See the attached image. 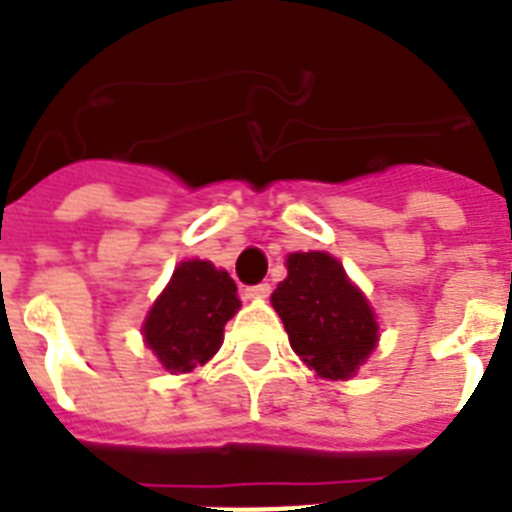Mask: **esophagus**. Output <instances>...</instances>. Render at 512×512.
Wrapping results in <instances>:
<instances>
[{"label":"esophagus","instance_id":"obj_1","mask_svg":"<svg viewBox=\"0 0 512 512\" xmlns=\"http://www.w3.org/2000/svg\"><path fill=\"white\" fill-rule=\"evenodd\" d=\"M270 294V284H255L244 289V297L247 299H265Z\"/></svg>","mask_w":512,"mask_h":512}]
</instances>
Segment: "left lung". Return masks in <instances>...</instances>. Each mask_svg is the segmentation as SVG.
<instances>
[{
  "label": "left lung",
  "instance_id": "1",
  "mask_svg": "<svg viewBox=\"0 0 512 512\" xmlns=\"http://www.w3.org/2000/svg\"><path fill=\"white\" fill-rule=\"evenodd\" d=\"M289 276L270 302L284 321L289 344L318 376L350 378L371 355L378 323L365 297L326 252L286 257Z\"/></svg>",
  "mask_w": 512,
  "mask_h": 512
}]
</instances>
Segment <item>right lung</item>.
I'll return each instance as SVG.
<instances>
[{"label": "right lung", "instance_id": "add662e5", "mask_svg": "<svg viewBox=\"0 0 512 512\" xmlns=\"http://www.w3.org/2000/svg\"><path fill=\"white\" fill-rule=\"evenodd\" d=\"M242 307L234 278L207 260L173 270L144 321V339L170 373H189L207 363L223 344V328Z\"/></svg>", "mask_w": 512, "mask_h": 512}]
</instances>
